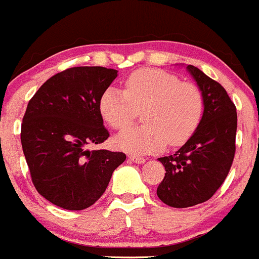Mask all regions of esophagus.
<instances>
[{
  "mask_svg": "<svg viewBox=\"0 0 259 259\" xmlns=\"http://www.w3.org/2000/svg\"><path fill=\"white\" fill-rule=\"evenodd\" d=\"M129 159L134 161V163H136V164H142V163H145V161H146L145 158L136 157V155H129Z\"/></svg>",
  "mask_w": 259,
  "mask_h": 259,
  "instance_id": "obj_1",
  "label": "esophagus"
}]
</instances>
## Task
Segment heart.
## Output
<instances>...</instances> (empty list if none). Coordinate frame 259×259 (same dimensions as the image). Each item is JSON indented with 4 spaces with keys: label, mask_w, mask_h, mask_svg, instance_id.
I'll list each match as a JSON object with an SVG mask.
<instances>
[{
    "label": "heart",
    "mask_w": 259,
    "mask_h": 259,
    "mask_svg": "<svg viewBox=\"0 0 259 259\" xmlns=\"http://www.w3.org/2000/svg\"><path fill=\"white\" fill-rule=\"evenodd\" d=\"M100 113L113 129L129 126L143 110V125L117 136L119 149L133 154H152L180 146L195 132L204 112V99L195 84L181 82L176 74L145 67L125 79V90L111 85L99 101Z\"/></svg>",
    "instance_id": "b5f03b06"
}]
</instances>
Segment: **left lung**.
I'll list each match as a JSON object with an SVG mask.
<instances>
[{
	"mask_svg": "<svg viewBox=\"0 0 259 259\" xmlns=\"http://www.w3.org/2000/svg\"><path fill=\"white\" fill-rule=\"evenodd\" d=\"M204 99V113L195 132L175 154L159 158L165 176L157 195L171 207L207 201L228 175L235 155L238 114L226 89L198 67L188 65Z\"/></svg>",
	"mask_w": 259,
	"mask_h": 259,
	"instance_id": "1",
	"label": "left lung"
}]
</instances>
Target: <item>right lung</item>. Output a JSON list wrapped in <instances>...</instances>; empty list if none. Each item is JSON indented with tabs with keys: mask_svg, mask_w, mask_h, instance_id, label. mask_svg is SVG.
I'll list each match as a JSON object with an SVG mask.
<instances>
[{
	"mask_svg": "<svg viewBox=\"0 0 259 259\" xmlns=\"http://www.w3.org/2000/svg\"><path fill=\"white\" fill-rule=\"evenodd\" d=\"M117 73L101 66L67 68L43 83L27 104L20 139L31 180L59 207L92 206L125 160L121 152L88 149L110 136L99 101Z\"/></svg>",
	"mask_w": 259,
	"mask_h": 259,
	"instance_id": "1",
	"label": "right lung"
}]
</instances>
